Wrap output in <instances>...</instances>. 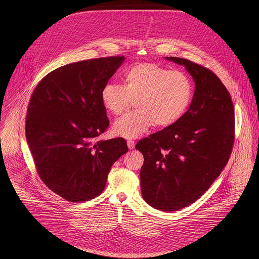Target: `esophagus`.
I'll list each match as a JSON object with an SVG mask.
<instances>
[{"mask_svg":"<svg viewBox=\"0 0 259 259\" xmlns=\"http://www.w3.org/2000/svg\"><path fill=\"white\" fill-rule=\"evenodd\" d=\"M135 146H136L135 142H133V141H128V142H127V147H128L130 149H134Z\"/></svg>","mask_w":259,"mask_h":259,"instance_id":"obj_1","label":"esophagus"}]
</instances>
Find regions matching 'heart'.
Wrapping results in <instances>:
<instances>
[{"label": "heart", "instance_id": "b5f03b06", "mask_svg": "<svg viewBox=\"0 0 259 259\" xmlns=\"http://www.w3.org/2000/svg\"><path fill=\"white\" fill-rule=\"evenodd\" d=\"M192 99V83L183 72L170 71L155 64L142 63L123 74V85L107 83L101 102L112 114L122 113L135 101L137 111L117 118L113 134L135 140L153 124L166 127L182 117Z\"/></svg>", "mask_w": 259, "mask_h": 259}]
</instances>
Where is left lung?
<instances>
[{
    "label": "left lung",
    "mask_w": 259,
    "mask_h": 259,
    "mask_svg": "<svg viewBox=\"0 0 259 259\" xmlns=\"http://www.w3.org/2000/svg\"><path fill=\"white\" fill-rule=\"evenodd\" d=\"M184 66L194 80L189 108L175 123L140 141L145 158L142 195L155 209L176 211L197 200L220 177L234 142V111L229 93L208 69L165 57Z\"/></svg>",
    "instance_id": "left-lung-1"
}]
</instances>
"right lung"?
<instances>
[{"mask_svg": "<svg viewBox=\"0 0 259 259\" xmlns=\"http://www.w3.org/2000/svg\"><path fill=\"white\" fill-rule=\"evenodd\" d=\"M124 57L76 62L47 74L28 108L26 138L44 184L68 201L105 189L111 165L128 148L124 139L97 141L110 124L101 91Z\"/></svg>", "mask_w": 259, "mask_h": 259, "instance_id": "1", "label": "right lung"}]
</instances>
